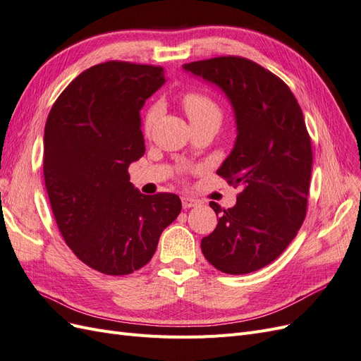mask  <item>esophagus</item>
<instances>
[{
    "instance_id": "esophagus-1",
    "label": "esophagus",
    "mask_w": 361,
    "mask_h": 361,
    "mask_svg": "<svg viewBox=\"0 0 361 361\" xmlns=\"http://www.w3.org/2000/svg\"><path fill=\"white\" fill-rule=\"evenodd\" d=\"M197 200L192 199V197H182V207L183 209H188V207H194L197 206Z\"/></svg>"
}]
</instances>
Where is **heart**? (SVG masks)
<instances>
[{"label":"heart","instance_id":"obj_1","mask_svg":"<svg viewBox=\"0 0 361 361\" xmlns=\"http://www.w3.org/2000/svg\"><path fill=\"white\" fill-rule=\"evenodd\" d=\"M182 104H183L185 111H187L190 117V122H199V120H206V118H214L220 122L221 118L220 108H218V105L214 101H211L209 97L199 93H188L183 96ZM157 113H158L157 108H152V110L147 113L146 123H145L147 130L152 128V125H154Z\"/></svg>","mask_w":361,"mask_h":361}]
</instances>
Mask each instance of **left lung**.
<instances>
[{
	"label": "left lung",
	"instance_id": "left-lung-1",
	"mask_svg": "<svg viewBox=\"0 0 361 361\" xmlns=\"http://www.w3.org/2000/svg\"><path fill=\"white\" fill-rule=\"evenodd\" d=\"M214 84L231 104L236 138L216 173L243 188L236 204L221 209L202 251L226 274H248L276 260L301 227L307 209L312 145L301 108L274 73L241 57L183 64Z\"/></svg>",
	"mask_w": 361,
	"mask_h": 361
}]
</instances>
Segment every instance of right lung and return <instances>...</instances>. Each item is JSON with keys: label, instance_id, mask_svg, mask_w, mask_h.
Listing matches in <instances>:
<instances>
[{"label": "right lung", "instance_id": "obj_1", "mask_svg": "<svg viewBox=\"0 0 361 361\" xmlns=\"http://www.w3.org/2000/svg\"><path fill=\"white\" fill-rule=\"evenodd\" d=\"M166 81L157 66L96 64L64 89L47 120L43 174L54 216L76 257L102 274L145 267L182 209L176 194H141L128 173L146 150L141 106Z\"/></svg>", "mask_w": 361, "mask_h": 361}]
</instances>
